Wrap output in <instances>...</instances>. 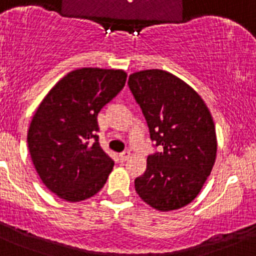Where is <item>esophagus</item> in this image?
<instances>
[{
	"instance_id": "34e87169",
	"label": "esophagus",
	"mask_w": 256,
	"mask_h": 256,
	"mask_svg": "<svg viewBox=\"0 0 256 256\" xmlns=\"http://www.w3.org/2000/svg\"><path fill=\"white\" fill-rule=\"evenodd\" d=\"M129 156H130V152H128V150H126V152H120V162H127V160L129 159Z\"/></svg>"
}]
</instances>
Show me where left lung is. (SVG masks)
Listing matches in <instances>:
<instances>
[{
  "label": "left lung",
  "instance_id": "left-lung-1",
  "mask_svg": "<svg viewBox=\"0 0 256 256\" xmlns=\"http://www.w3.org/2000/svg\"><path fill=\"white\" fill-rule=\"evenodd\" d=\"M128 85L160 149L148 156L146 172L134 181L136 194L158 210H178L196 198L214 165L212 116L201 96L168 71H138Z\"/></svg>",
  "mask_w": 256,
  "mask_h": 256
}]
</instances>
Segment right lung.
I'll return each mask as SVG.
<instances>
[{
	"label": "right lung",
	"instance_id": "1",
	"mask_svg": "<svg viewBox=\"0 0 256 256\" xmlns=\"http://www.w3.org/2000/svg\"><path fill=\"white\" fill-rule=\"evenodd\" d=\"M126 80L123 70H74L34 113L27 136L32 162L44 185L60 198L84 201L106 184L114 162L98 143L97 114Z\"/></svg>",
	"mask_w": 256,
	"mask_h": 256
}]
</instances>
